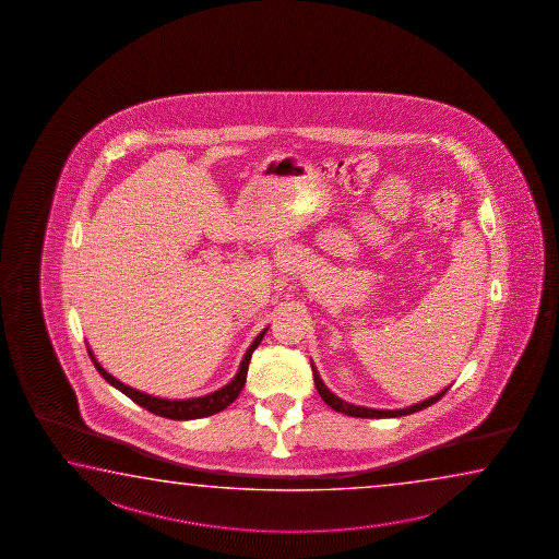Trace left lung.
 Masks as SVG:
<instances>
[{"instance_id": "1", "label": "left lung", "mask_w": 559, "mask_h": 559, "mask_svg": "<svg viewBox=\"0 0 559 559\" xmlns=\"http://www.w3.org/2000/svg\"><path fill=\"white\" fill-rule=\"evenodd\" d=\"M312 378H314V388H317L322 401H324L329 407L334 408L336 413H344V415H348V417L361 418L405 417V415H413V413H417V411H423V408L435 405L436 401H440V399L444 397L445 391L450 389L445 388L444 391L436 393L435 397L426 399V401L417 403V405H413V407L397 408V411H378V408L356 407V405H350V403H346V401L336 397V395L331 393V391L326 389V385L322 383L321 376H319V371L314 368H312Z\"/></svg>"}]
</instances>
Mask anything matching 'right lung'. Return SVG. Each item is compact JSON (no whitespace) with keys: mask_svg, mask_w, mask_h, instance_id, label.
<instances>
[{"mask_svg":"<svg viewBox=\"0 0 559 559\" xmlns=\"http://www.w3.org/2000/svg\"><path fill=\"white\" fill-rule=\"evenodd\" d=\"M265 331H267V329L260 332V334L255 336V341L252 342V346L248 348L247 356H245V360H242L240 369H238L237 378L233 379L225 388L218 389L215 393H211V395L198 399H186V401L152 397V395H146V393H142V391L129 388V385L121 383L119 379H115L111 373H107V371L99 366V361L95 360V356L90 348H87V354H90V358L94 361L95 368L99 371V376H102L107 383H111L114 388L123 391L127 397L133 399L136 405H141V407L146 408V411H151L152 415L171 418V420H191V418L211 417V415H215L218 411L227 408L228 405L240 395V391H242L245 383H247L248 364H250V358H252V352L258 348V344L264 338Z\"/></svg>","mask_w":559,"mask_h":559,"instance_id":"add662e5","label":"right lung"}]
</instances>
